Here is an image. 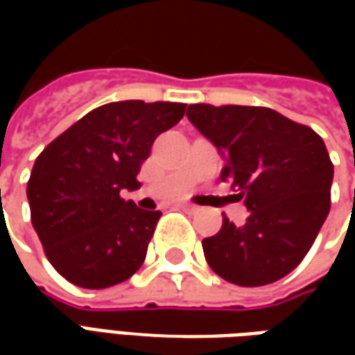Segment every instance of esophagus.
<instances>
[{"label": "esophagus", "instance_id": "1", "mask_svg": "<svg viewBox=\"0 0 355 355\" xmlns=\"http://www.w3.org/2000/svg\"><path fill=\"white\" fill-rule=\"evenodd\" d=\"M180 209L186 211V213H198V211H200V207H198V205H192V203H182Z\"/></svg>", "mask_w": 355, "mask_h": 355}]
</instances>
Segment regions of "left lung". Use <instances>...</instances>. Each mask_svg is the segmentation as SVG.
Listing matches in <instances>:
<instances>
[{
    "label": "left lung",
    "instance_id": "1",
    "mask_svg": "<svg viewBox=\"0 0 355 355\" xmlns=\"http://www.w3.org/2000/svg\"><path fill=\"white\" fill-rule=\"evenodd\" d=\"M193 127L223 154L220 178L251 211L245 224L226 216L201 241L223 279L261 287L302 262L331 209L333 163L318 132L262 106L190 104Z\"/></svg>",
    "mask_w": 355,
    "mask_h": 355
}]
</instances>
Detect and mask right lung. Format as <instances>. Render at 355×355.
I'll list each match as a JSON object with an SVG mask.
<instances>
[{
  "mask_svg": "<svg viewBox=\"0 0 355 355\" xmlns=\"http://www.w3.org/2000/svg\"><path fill=\"white\" fill-rule=\"evenodd\" d=\"M184 110L182 102H110L37 155L26 188L32 226L64 279L106 289L142 266L162 213L139 209L119 192L139 188L154 140Z\"/></svg>",
  "mask_w": 355,
  "mask_h": 355,
  "instance_id": "right-lung-1",
  "label": "right lung"
}]
</instances>
